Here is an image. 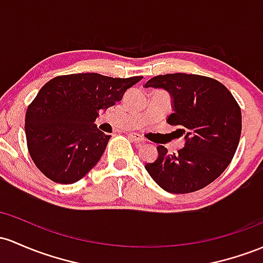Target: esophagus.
<instances>
[{"instance_id": "esophagus-1", "label": "esophagus", "mask_w": 263, "mask_h": 263, "mask_svg": "<svg viewBox=\"0 0 263 263\" xmlns=\"http://www.w3.org/2000/svg\"><path fill=\"white\" fill-rule=\"evenodd\" d=\"M129 137L134 141H136V142H143V141H145V138L138 134H129Z\"/></svg>"}]
</instances>
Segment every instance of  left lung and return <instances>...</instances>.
<instances>
[{
	"label": "left lung",
	"mask_w": 263,
	"mask_h": 263,
	"mask_svg": "<svg viewBox=\"0 0 263 263\" xmlns=\"http://www.w3.org/2000/svg\"><path fill=\"white\" fill-rule=\"evenodd\" d=\"M145 87L163 88L172 97L167 123L184 135L183 148L167 154L158 146L155 162L145 168L164 191L190 193L210 184L227 168L237 149L242 116L237 101L217 80L200 74H158Z\"/></svg>",
	"instance_id": "8db88e82"
}]
</instances>
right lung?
<instances>
[{"label":"right lung","mask_w":263,"mask_h":263,"mask_svg":"<svg viewBox=\"0 0 263 263\" xmlns=\"http://www.w3.org/2000/svg\"><path fill=\"white\" fill-rule=\"evenodd\" d=\"M142 76L114 79L100 73L57 76L40 89L26 111L27 148L51 181L71 184L100 161L109 140L95 123Z\"/></svg>","instance_id":"right-lung-1"}]
</instances>
